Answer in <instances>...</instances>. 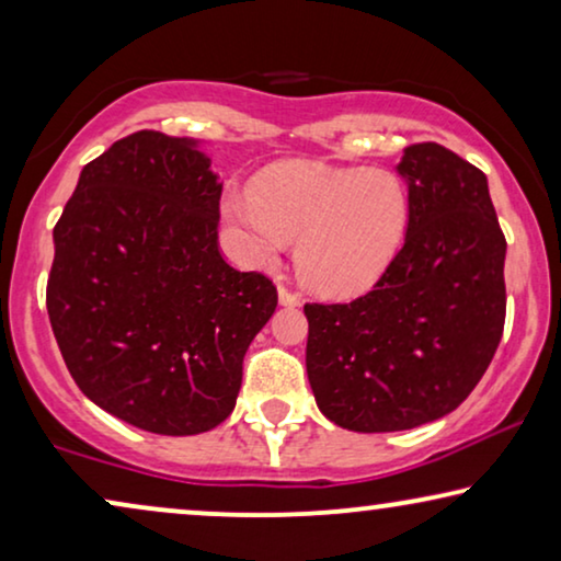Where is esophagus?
I'll return each instance as SVG.
<instances>
[{
  "instance_id": "34e87169",
  "label": "esophagus",
  "mask_w": 561,
  "mask_h": 561,
  "mask_svg": "<svg viewBox=\"0 0 561 561\" xmlns=\"http://www.w3.org/2000/svg\"><path fill=\"white\" fill-rule=\"evenodd\" d=\"M278 301L283 306H298V304H301V296L294 294V290H288L286 286H280L278 288Z\"/></svg>"
}]
</instances>
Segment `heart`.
Returning <instances> with one entry per match:
<instances>
[{
	"instance_id": "b5f03b06",
	"label": "heart",
	"mask_w": 561,
	"mask_h": 561,
	"mask_svg": "<svg viewBox=\"0 0 561 561\" xmlns=\"http://www.w3.org/2000/svg\"><path fill=\"white\" fill-rule=\"evenodd\" d=\"M244 265L271 267L296 244V271L321 296L365 294L382 278L409 229V191L386 168L290 160L267 168L250 194L221 198Z\"/></svg>"
}]
</instances>
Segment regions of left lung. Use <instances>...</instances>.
<instances>
[{
  "mask_svg": "<svg viewBox=\"0 0 561 561\" xmlns=\"http://www.w3.org/2000/svg\"><path fill=\"white\" fill-rule=\"evenodd\" d=\"M405 242L373 290L306 304V373L319 411L350 432H403L472 393L505 324V237L488 179L436 142L409 145Z\"/></svg>",
  "mask_w": 561,
  "mask_h": 561,
  "instance_id": "8db88e82",
  "label": "left lung"
}]
</instances>
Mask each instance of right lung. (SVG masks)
Here are the masks:
<instances>
[{
	"label": "right lung",
	"mask_w": 561,
	"mask_h": 561,
	"mask_svg": "<svg viewBox=\"0 0 561 561\" xmlns=\"http://www.w3.org/2000/svg\"><path fill=\"white\" fill-rule=\"evenodd\" d=\"M219 198L194 140L140 129L83 165L53 229L45 304L68 373L145 432L219 426L278 306L267 275L221 257Z\"/></svg>",
	"instance_id": "obj_1"
}]
</instances>
